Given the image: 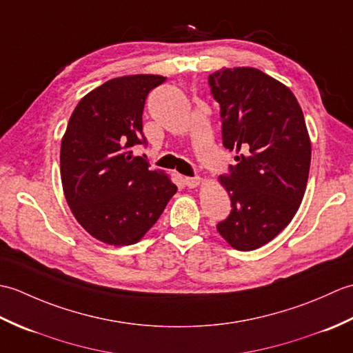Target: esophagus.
<instances>
[{"label": "esophagus", "mask_w": 353, "mask_h": 353, "mask_svg": "<svg viewBox=\"0 0 353 353\" xmlns=\"http://www.w3.org/2000/svg\"><path fill=\"white\" fill-rule=\"evenodd\" d=\"M201 183V177L196 176V177H185V185L188 188H197V186Z\"/></svg>", "instance_id": "34e87169"}]
</instances>
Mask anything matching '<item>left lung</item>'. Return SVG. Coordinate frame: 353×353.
Instances as JSON below:
<instances>
[{
    "instance_id": "1",
    "label": "left lung",
    "mask_w": 353,
    "mask_h": 353,
    "mask_svg": "<svg viewBox=\"0 0 353 353\" xmlns=\"http://www.w3.org/2000/svg\"><path fill=\"white\" fill-rule=\"evenodd\" d=\"M220 103L223 144L236 165L220 176L232 211L216 224L236 250L259 249L288 226L302 203L311 141L301 104L281 81L256 68H223L209 76Z\"/></svg>"
}]
</instances>
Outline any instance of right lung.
I'll use <instances>...</instances> for the list:
<instances>
[{"mask_svg":"<svg viewBox=\"0 0 353 353\" xmlns=\"http://www.w3.org/2000/svg\"><path fill=\"white\" fill-rule=\"evenodd\" d=\"M154 74L112 79L74 109L61 145V177L72 215L89 235L110 245L138 243L163 212L177 186L150 170L142 112L148 92L163 83Z\"/></svg>","mask_w":353,"mask_h":353,"instance_id":"right-lung-1","label":"right lung"}]
</instances>
